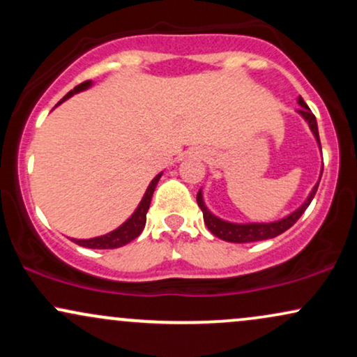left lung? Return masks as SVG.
I'll list each match as a JSON object with an SVG mask.
<instances>
[{
    "label": "left lung",
    "mask_w": 357,
    "mask_h": 357,
    "mask_svg": "<svg viewBox=\"0 0 357 357\" xmlns=\"http://www.w3.org/2000/svg\"><path fill=\"white\" fill-rule=\"evenodd\" d=\"M297 102H298V105H301V109H297V114L304 119L307 124H309V129L312 130L315 141H317V144H319V149H321V139H319V129H317V121H315V116L302 97H298ZM321 176H322V169H321ZM321 176H319V181H321ZM319 181L315 183V186L312 188V191L309 192V196H307L305 202L302 203L296 211H292L290 215H287L280 220L268 221V223H258V221H252V223H233V221H227V220L220 218V216L213 215V213L208 210V206L204 204L202 190L198 191L196 202H198V206L202 208L204 223H206L208 230H210L213 235L218 236V238L225 240V241H231V243H250V241H261V240L275 238V236L282 235V233L289 230V228L292 227V225L296 223L298 218H301L302 213L307 210V206H309L310 202L314 199L315 191H317V188H319Z\"/></svg>",
    "instance_id": "1"
}]
</instances>
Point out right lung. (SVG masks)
Returning a JSON list of instances; mask_svg holds the SVG:
<instances>
[{
    "mask_svg": "<svg viewBox=\"0 0 357 357\" xmlns=\"http://www.w3.org/2000/svg\"><path fill=\"white\" fill-rule=\"evenodd\" d=\"M90 87H92V80H87V82H84V84L77 85V87L73 89V90H70V92H68L67 96H65L63 99H61L56 105H60L61 102L70 99L72 96H75V93L82 92V90H87ZM56 105H55V107H56ZM161 176H162V173L155 174V178L149 183V186H147V190L144 192V196H142L141 203L137 204L136 211H134L132 215H130L129 218H127L124 223L121 225V227L116 228V230H114V231L105 233V235L93 236V238H87V240L72 238V241H75L77 245H80V247H85V248L110 250V248L124 247V245L129 243V241H132L134 238H137V236L141 235V231L144 230V227H146L147 210H149L151 199H153V192L155 190V186H158V183H159V179H161Z\"/></svg>",
    "mask_w": 357,
    "mask_h": 357,
    "instance_id": "add662e5",
    "label": "right lung"
}]
</instances>
